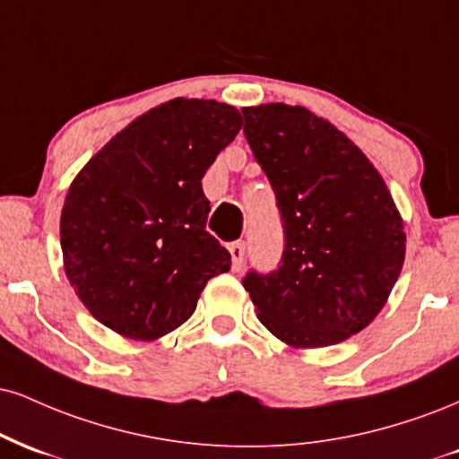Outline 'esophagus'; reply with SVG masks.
<instances>
[{
  "instance_id": "34e87169",
  "label": "esophagus",
  "mask_w": 459,
  "mask_h": 459,
  "mask_svg": "<svg viewBox=\"0 0 459 459\" xmlns=\"http://www.w3.org/2000/svg\"><path fill=\"white\" fill-rule=\"evenodd\" d=\"M229 252H230V258H233V267L241 269V264H244V258H246V244H244V241H235V244H230Z\"/></svg>"
}]
</instances>
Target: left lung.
<instances>
[{
	"label": "left lung",
	"instance_id": "obj_1",
	"mask_svg": "<svg viewBox=\"0 0 459 459\" xmlns=\"http://www.w3.org/2000/svg\"><path fill=\"white\" fill-rule=\"evenodd\" d=\"M241 113L284 222L282 264L250 272L244 289L290 349L340 344L378 316L400 278L402 215L366 153L331 121L284 102Z\"/></svg>",
	"mask_w": 459,
	"mask_h": 459
}]
</instances>
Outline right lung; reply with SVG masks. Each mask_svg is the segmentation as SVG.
I'll return each mask as SVG.
<instances>
[{
  "mask_svg": "<svg viewBox=\"0 0 459 459\" xmlns=\"http://www.w3.org/2000/svg\"><path fill=\"white\" fill-rule=\"evenodd\" d=\"M235 107L175 98L110 139L72 179L59 235L82 306L128 340L184 325L230 254L205 230L201 179L241 130Z\"/></svg>",
  "mask_w": 459,
  "mask_h": 459,
  "instance_id": "1",
  "label": "right lung"
}]
</instances>
